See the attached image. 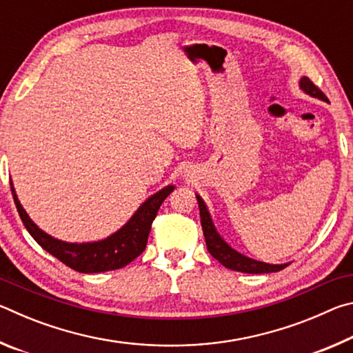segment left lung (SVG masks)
<instances>
[{
    "mask_svg": "<svg viewBox=\"0 0 353 353\" xmlns=\"http://www.w3.org/2000/svg\"><path fill=\"white\" fill-rule=\"evenodd\" d=\"M299 85H301L302 90L307 94H310V97L318 98L322 101H328L325 94L322 93L307 76L302 77L301 82H299ZM196 199H198V204H199L201 224H202V230H204L208 252H210L214 259L221 263V265L225 266L227 270L248 272V274H270V272L282 271L283 268L290 265V263H283V265H270V263L256 261V260L249 259L246 255L236 252V250L232 249L216 232V227H214L210 213L207 210L205 202L202 201V198L198 194H196Z\"/></svg>",
    "mask_w": 353,
    "mask_h": 353,
    "instance_id": "obj_1",
    "label": "left lung"
}]
</instances>
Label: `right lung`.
Listing matches in <instances>:
<instances>
[{"mask_svg":"<svg viewBox=\"0 0 353 353\" xmlns=\"http://www.w3.org/2000/svg\"><path fill=\"white\" fill-rule=\"evenodd\" d=\"M10 190L23 224H25L34 240L46 252L54 255L57 260H61L63 265H67L71 270L83 274H92L124 268L146 249L152 221L157 216L162 202L174 190V185H168V187L157 191L155 194L149 196L121 229L117 230L110 236L104 238V240L93 243H67L45 234L29 218L25 208L21 207L12 182Z\"/></svg>","mask_w":353,"mask_h":353,"instance_id":"right-lung-1","label":"right lung"}]
</instances>
